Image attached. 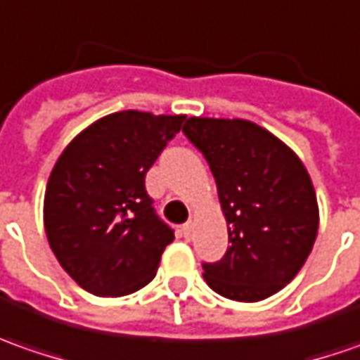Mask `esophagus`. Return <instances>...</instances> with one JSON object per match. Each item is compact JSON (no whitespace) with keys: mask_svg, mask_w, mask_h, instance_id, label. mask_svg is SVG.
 Wrapping results in <instances>:
<instances>
[{"mask_svg":"<svg viewBox=\"0 0 360 360\" xmlns=\"http://www.w3.org/2000/svg\"><path fill=\"white\" fill-rule=\"evenodd\" d=\"M181 235H183L185 239H189V237H191V223H185V225L181 227Z\"/></svg>","mask_w":360,"mask_h":360,"instance_id":"esophagus-1","label":"esophagus"}]
</instances>
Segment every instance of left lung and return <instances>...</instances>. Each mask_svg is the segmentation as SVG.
I'll list each match as a JSON object with an SVG mask.
<instances>
[{"instance_id": "left-lung-1", "label": "left lung", "mask_w": 360, "mask_h": 360, "mask_svg": "<svg viewBox=\"0 0 360 360\" xmlns=\"http://www.w3.org/2000/svg\"><path fill=\"white\" fill-rule=\"evenodd\" d=\"M183 133L209 163L229 231L223 259L203 263L205 281L233 301H263L291 283L315 245L311 177L285 143L251 121L189 117Z\"/></svg>"}]
</instances>
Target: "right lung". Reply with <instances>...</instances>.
<instances>
[{
	"instance_id": "right-lung-1",
	"label": "right lung",
	"mask_w": 360,
	"mask_h": 360,
	"mask_svg": "<svg viewBox=\"0 0 360 360\" xmlns=\"http://www.w3.org/2000/svg\"><path fill=\"white\" fill-rule=\"evenodd\" d=\"M185 115L119 111L69 143L49 175L47 241L87 292L123 297L151 283L175 239L145 191V175L179 133Z\"/></svg>"
}]
</instances>
